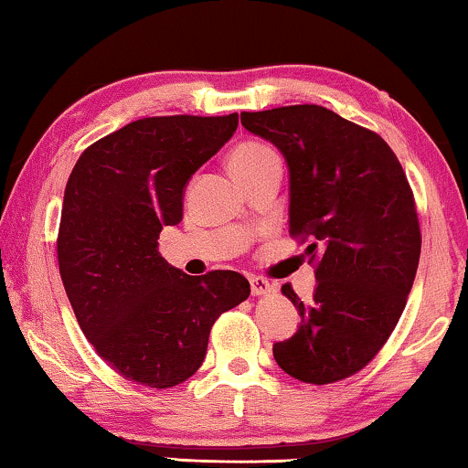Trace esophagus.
<instances>
[{"label": "esophagus", "mask_w": 468, "mask_h": 468, "mask_svg": "<svg viewBox=\"0 0 468 468\" xmlns=\"http://www.w3.org/2000/svg\"><path fill=\"white\" fill-rule=\"evenodd\" d=\"M249 283H251L253 296H268V293L277 292V285L271 283V281L264 277H251L249 279Z\"/></svg>", "instance_id": "esophagus-1"}]
</instances>
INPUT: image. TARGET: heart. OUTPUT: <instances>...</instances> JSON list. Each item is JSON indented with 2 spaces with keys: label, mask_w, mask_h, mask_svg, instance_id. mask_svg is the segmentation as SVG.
Wrapping results in <instances>:
<instances>
[{
  "label": "heart",
  "mask_w": 468,
  "mask_h": 468,
  "mask_svg": "<svg viewBox=\"0 0 468 468\" xmlns=\"http://www.w3.org/2000/svg\"><path fill=\"white\" fill-rule=\"evenodd\" d=\"M266 164H279V155L271 149V146L261 143L240 144L239 149L232 153V157H229V168H232V172L251 170Z\"/></svg>",
  "instance_id": "heart-1"
}]
</instances>
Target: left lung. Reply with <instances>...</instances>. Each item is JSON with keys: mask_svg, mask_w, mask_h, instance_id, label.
<instances>
[{"mask_svg": "<svg viewBox=\"0 0 468 468\" xmlns=\"http://www.w3.org/2000/svg\"><path fill=\"white\" fill-rule=\"evenodd\" d=\"M247 132L268 140L290 172V234L309 240L317 287L296 335L274 343V360L304 383L357 373L399 324L418 272L421 234L413 191L394 151L324 106L242 112Z\"/></svg>", "mask_w": 468, "mask_h": 468, "instance_id": "obj_1", "label": "left lung"}]
</instances>
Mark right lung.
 <instances>
[{
  "label": "right lung",
  "mask_w": 468,
  "mask_h": 468,
  "mask_svg": "<svg viewBox=\"0 0 468 468\" xmlns=\"http://www.w3.org/2000/svg\"><path fill=\"white\" fill-rule=\"evenodd\" d=\"M239 127L226 117H146L93 143L63 194L57 258L80 330L140 386L172 388L202 367L215 319L251 287L234 271L189 277L157 251L183 219L194 172Z\"/></svg>",
  "instance_id": "right-lung-1"
}]
</instances>
